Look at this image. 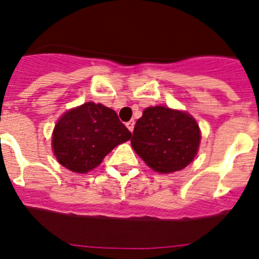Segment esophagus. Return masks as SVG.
<instances>
[{"label": "esophagus", "instance_id": "esophagus-1", "mask_svg": "<svg viewBox=\"0 0 259 259\" xmlns=\"http://www.w3.org/2000/svg\"><path fill=\"white\" fill-rule=\"evenodd\" d=\"M127 128L130 130L131 132H134V128H135V120H130V122H127Z\"/></svg>", "mask_w": 259, "mask_h": 259}]
</instances>
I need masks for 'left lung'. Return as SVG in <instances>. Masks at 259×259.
I'll return each mask as SVG.
<instances>
[{
  "label": "left lung",
  "mask_w": 259,
  "mask_h": 259,
  "mask_svg": "<svg viewBox=\"0 0 259 259\" xmlns=\"http://www.w3.org/2000/svg\"><path fill=\"white\" fill-rule=\"evenodd\" d=\"M201 132L185 111L150 106L135 124L132 148L152 170L171 174L183 170L198 152Z\"/></svg>",
  "instance_id": "8db88e82"
}]
</instances>
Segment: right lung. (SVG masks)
<instances>
[{
  "label": "right lung",
  "instance_id": "obj_1",
  "mask_svg": "<svg viewBox=\"0 0 259 259\" xmlns=\"http://www.w3.org/2000/svg\"><path fill=\"white\" fill-rule=\"evenodd\" d=\"M131 136L113 109L85 102L59 118L53 131L52 146L62 166L74 172L85 174Z\"/></svg>",
  "mask_w": 259,
  "mask_h": 259
}]
</instances>
